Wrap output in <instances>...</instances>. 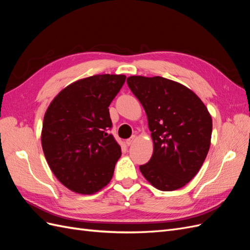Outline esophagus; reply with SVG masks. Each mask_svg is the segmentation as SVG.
Returning a JSON list of instances; mask_svg holds the SVG:
<instances>
[{
  "mask_svg": "<svg viewBox=\"0 0 250 250\" xmlns=\"http://www.w3.org/2000/svg\"><path fill=\"white\" fill-rule=\"evenodd\" d=\"M135 135H131V137L129 138V139H127L126 140V144H127V146H130V145H132V143L135 141Z\"/></svg>",
  "mask_w": 250,
  "mask_h": 250,
  "instance_id": "obj_1",
  "label": "esophagus"
}]
</instances>
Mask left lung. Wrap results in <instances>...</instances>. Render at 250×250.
Listing matches in <instances>:
<instances>
[{
    "label": "left lung",
    "instance_id": "8db88e82",
    "mask_svg": "<svg viewBox=\"0 0 250 250\" xmlns=\"http://www.w3.org/2000/svg\"><path fill=\"white\" fill-rule=\"evenodd\" d=\"M127 84L143 105L154 150L140 166L149 183L161 191H174L191 181L208 155L211 117L191 89L160 76H130Z\"/></svg>",
    "mask_w": 250,
    "mask_h": 250
}]
</instances>
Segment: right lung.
<instances>
[{
    "instance_id": "obj_1",
    "label": "right lung",
    "mask_w": 250,
    "mask_h": 250,
    "mask_svg": "<svg viewBox=\"0 0 250 250\" xmlns=\"http://www.w3.org/2000/svg\"><path fill=\"white\" fill-rule=\"evenodd\" d=\"M124 75H95L63 88L43 118L42 146L52 172L64 187L94 194L106 186L121 156L108 133V106L122 88Z\"/></svg>"
}]
</instances>
